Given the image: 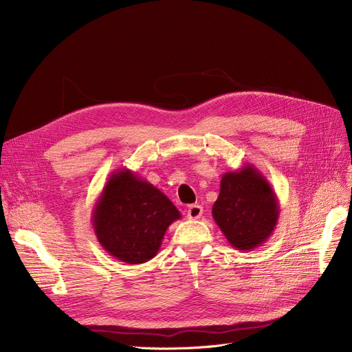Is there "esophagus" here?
Segmentation results:
<instances>
[{
    "instance_id": "1",
    "label": "esophagus",
    "mask_w": 352,
    "mask_h": 352,
    "mask_svg": "<svg viewBox=\"0 0 352 352\" xmlns=\"http://www.w3.org/2000/svg\"><path fill=\"white\" fill-rule=\"evenodd\" d=\"M202 211H204V210H202L201 206L192 204V206H190L188 210H187V217H188L190 219H198V218H201Z\"/></svg>"
}]
</instances>
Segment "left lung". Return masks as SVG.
I'll return each mask as SVG.
<instances>
[{"label": "left lung", "instance_id": "8db88e82", "mask_svg": "<svg viewBox=\"0 0 352 352\" xmlns=\"http://www.w3.org/2000/svg\"><path fill=\"white\" fill-rule=\"evenodd\" d=\"M212 217L234 248L252 251L267 241L278 223V198L255 165L247 164L221 177Z\"/></svg>", "mask_w": 352, "mask_h": 352}]
</instances>
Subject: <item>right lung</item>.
Returning a JSON list of instances; mask_svg holds the SVG:
<instances>
[{"label": "right lung", "mask_w": 352, "mask_h": 352, "mask_svg": "<svg viewBox=\"0 0 352 352\" xmlns=\"http://www.w3.org/2000/svg\"><path fill=\"white\" fill-rule=\"evenodd\" d=\"M92 227L101 247L121 263L144 264L160 251L179 211L168 197L135 173L109 175L92 210Z\"/></svg>", "instance_id": "add662e5"}]
</instances>
